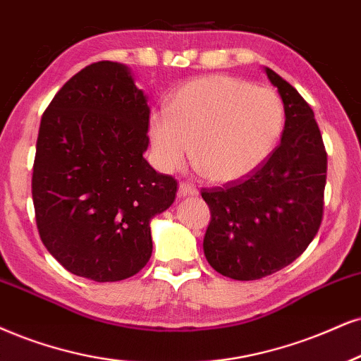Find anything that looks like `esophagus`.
Masks as SVG:
<instances>
[{
	"instance_id": "obj_1",
	"label": "esophagus",
	"mask_w": 361,
	"mask_h": 361,
	"mask_svg": "<svg viewBox=\"0 0 361 361\" xmlns=\"http://www.w3.org/2000/svg\"><path fill=\"white\" fill-rule=\"evenodd\" d=\"M197 194V189H195L194 184H189V182H180L179 184V195L184 197V195H195Z\"/></svg>"
}]
</instances>
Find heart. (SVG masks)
I'll return each mask as SVG.
<instances>
[{
	"label": "heart",
	"instance_id": "b5f03b06",
	"mask_svg": "<svg viewBox=\"0 0 361 361\" xmlns=\"http://www.w3.org/2000/svg\"><path fill=\"white\" fill-rule=\"evenodd\" d=\"M279 97L241 78L209 75L173 93L169 110L154 112L149 137L162 171L189 157L207 179L229 182L252 172L268 157L281 133Z\"/></svg>",
	"mask_w": 361,
	"mask_h": 361
}]
</instances>
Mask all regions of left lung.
<instances>
[{"label": "left lung", "instance_id": "left-lung-1", "mask_svg": "<svg viewBox=\"0 0 361 361\" xmlns=\"http://www.w3.org/2000/svg\"><path fill=\"white\" fill-rule=\"evenodd\" d=\"M266 75L284 104L281 144L247 176L201 190L211 209L204 255L217 273L238 281L291 264L323 219L328 160L314 114L286 80L271 68Z\"/></svg>", "mask_w": 361, "mask_h": 361}]
</instances>
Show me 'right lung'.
<instances>
[{"mask_svg": "<svg viewBox=\"0 0 361 361\" xmlns=\"http://www.w3.org/2000/svg\"><path fill=\"white\" fill-rule=\"evenodd\" d=\"M149 115L130 70L115 61L80 70L44 110L35 217L44 247L70 273L120 281L152 256L150 219L171 207L177 180L144 159Z\"/></svg>", "mask_w": 361, "mask_h": 361, "instance_id": "add662e5", "label": "right lung"}]
</instances>
